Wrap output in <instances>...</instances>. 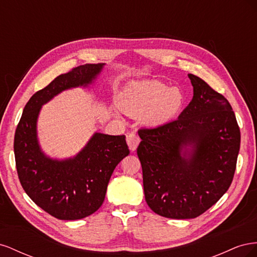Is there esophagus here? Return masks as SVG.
Wrapping results in <instances>:
<instances>
[{"label": "esophagus", "mask_w": 257, "mask_h": 257, "mask_svg": "<svg viewBox=\"0 0 257 257\" xmlns=\"http://www.w3.org/2000/svg\"><path fill=\"white\" fill-rule=\"evenodd\" d=\"M126 142L131 151H135L137 149L139 143H141V138H139L135 133H130L126 136Z\"/></svg>", "instance_id": "esophagus-1"}]
</instances>
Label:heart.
<instances>
[{
    "label": "heart",
    "mask_w": 257,
    "mask_h": 257,
    "mask_svg": "<svg viewBox=\"0 0 257 257\" xmlns=\"http://www.w3.org/2000/svg\"><path fill=\"white\" fill-rule=\"evenodd\" d=\"M183 94L159 80L131 82L119 97L121 109L132 116L144 113V120L159 125L173 119L183 105Z\"/></svg>",
    "instance_id": "heart-1"
}]
</instances>
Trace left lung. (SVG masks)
<instances>
[{"instance_id":"obj_1","label":"left lung","mask_w":257,"mask_h":257,"mask_svg":"<svg viewBox=\"0 0 257 257\" xmlns=\"http://www.w3.org/2000/svg\"><path fill=\"white\" fill-rule=\"evenodd\" d=\"M194 95L177 120L138 130L145 198L169 219H194L212 207L231 184L240 130L228 100L189 74Z\"/></svg>"}]
</instances>
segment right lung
Masks as SVG:
<instances>
[{"label": "right lung", "mask_w": 257, "mask_h": 257, "mask_svg": "<svg viewBox=\"0 0 257 257\" xmlns=\"http://www.w3.org/2000/svg\"><path fill=\"white\" fill-rule=\"evenodd\" d=\"M103 66L75 67L37 91L23 109L15 133V160L23 190L59 220H79L94 213L103 204L115 166L130 154L124 135L95 133L75 158L64 161L46 157L37 142L36 122L42 106L62 91L87 87Z\"/></svg>", "instance_id": "1"}]
</instances>
